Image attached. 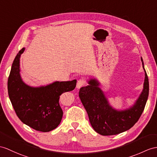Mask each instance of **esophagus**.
<instances>
[{"label": "esophagus", "instance_id": "esophagus-1", "mask_svg": "<svg viewBox=\"0 0 157 157\" xmlns=\"http://www.w3.org/2000/svg\"><path fill=\"white\" fill-rule=\"evenodd\" d=\"M85 85V82L84 81V80L80 79L77 81V83H76V88H77V89H80V88H81Z\"/></svg>", "mask_w": 157, "mask_h": 157}]
</instances>
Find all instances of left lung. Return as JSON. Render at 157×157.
Returning a JSON list of instances; mask_svg holds the SVG:
<instances>
[{
  "label": "left lung",
  "instance_id": "1",
  "mask_svg": "<svg viewBox=\"0 0 157 157\" xmlns=\"http://www.w3.org/2000/svg\"><path fill=\"white\" fill-rule=\"evenodd\" d=\"M144 71L143 89L134 105L128 109L118 110L110 105L96 78H90L89 85L81 87L79 97L86 109L90 124L97 133L103 136L117 135L132 127L139 119L146 105L149 92L148 78Z\"/></svg>",
  "mask_w": 157,
  "mask_h": 157
}]
</instances>
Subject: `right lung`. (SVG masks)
I'll return each instance as SVG.
<instances>
[{"label":"right lung","mask_w":157,"mask_h":157,"mask_svg":"<svg viewBox=\"0 0 157 157\" xmlns=\"http://www.w3.org/2000/svg\"><path fill=\"white\" fill-rule=\"evenodd\" d=\"M25 50L22 48L18 52L11 67L8 79L9 98L22 123L36 131L49 132L58 127L62 120L60 95L74 90L76 80L55 81L37 87L26 85L20 73V58Z\"/></svg>","instance_id":"right-lung-1"}]
</instances>
